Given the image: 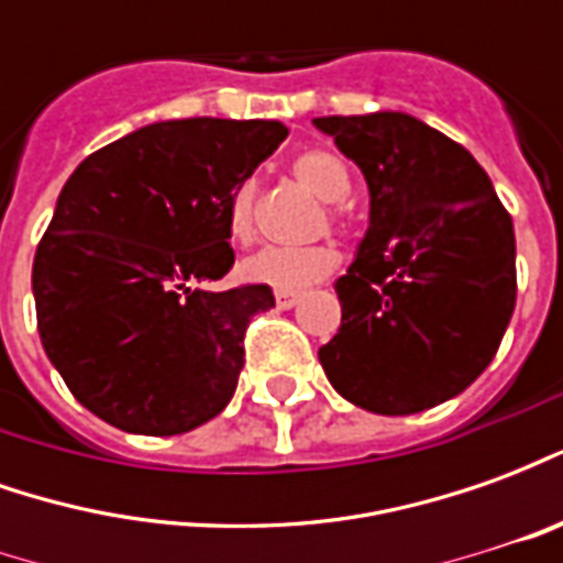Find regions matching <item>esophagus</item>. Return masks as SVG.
Returning <instances> with one entry per match:
<instances>
[{
    "instance_id": "esophagus-1",
    "label": "esophagus",
    "mask_w": 563,
    "mask_h": 563,
    "mask_svg": "<svg viewBox=\"0 0 563 563\" xmlns=\"http://www.w3.org/2000/svg\"><path fill=\"white\" fill-rule=\"evenodd\" d=\"M274 301H277L280 310H289V307H295L298 301H301V292H277L274 295Z\"/></svg>"
}]
</instances>
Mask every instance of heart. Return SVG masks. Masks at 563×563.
<instances>
[{
	"label": "heart",
	"mask_w": 563,
	"mask_h": 563,
	"mask_svg": "<svg viewBox=\"0 0 563 563\" xmlns=\"http://www.w3.org/2000/svg\"><path fill=\"white\" fill-rule=\"evenodd\" d=\"M292 174L322 201H343L350 196V172L329 150H305L292 159ZM229 234L238 244H250L256 234V180H241L229 196L225 210ZM341 265L331 244L310 246H265L244 262V277L280 292H301L313 283L325 280Z\"/></svg>",
	"instance_id": "obj_1"
}]
</instances>
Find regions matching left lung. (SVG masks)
Returning a JSON list of instances; mask_svg holds the SVG:
<instances>
[{
  "mask_svg": "<svg viewBox=\"0 0 563 563\" xmlns=\"http://www.w3.org/2000/svg\"><path fill=\"white\" fill-rule=\"evenodd\" d=\"M367 180L371 222L319 350L343 398L379 416L455 398L495 358L516 307V234L467 150L401 111L317 117Z\"/></svg>",
  "mask_w": 563,
  "mask_h": 563,
  "instance_id": "obj_1",
  "label": "left lung"
}]
</instances>
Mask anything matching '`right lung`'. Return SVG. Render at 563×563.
<instances>
[{
  "mask_svg": "<svg viewBox=\"0 0 563 563\" xmlns=\"http://www.w3.org/2000/svg\"><path fill=\"white\" fill-rule=\"evenodd\" d=\"M277 120H162L96 150L32 262L38 334L90 413L129 434L192 431L232 401L268 286L201 289L234 265L229 196L280 147Z\"/></svg>",
  "mask_w": 563,
  "mask_h": 563,
  "instance_id": "right-lung-1",
  "label": "right lung"
}]
</instances>
